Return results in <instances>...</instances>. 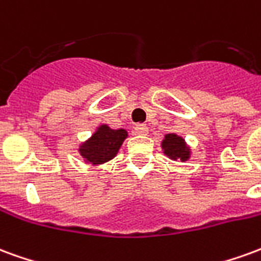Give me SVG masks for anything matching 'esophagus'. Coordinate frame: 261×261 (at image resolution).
Returning a JSON list of instances; mask_svg holds the SVG:
<instances>
[{
    "label": "esophagus",
    "instance_id": "esophagus-1",
    "mask_svg": "<svg viewBox=\"0 0 261 261\" xmlns=\"http://www.w3.org/2000/svg\"><path fill=\"white\" fill-rule=\"evenodd\" d=\"M134 131H136V134H138V136H147L148 127L145 124H138V125H136Z\"/></svg>",
    "mask_w": 261,
    "mask_h": 261
}]
</instances>
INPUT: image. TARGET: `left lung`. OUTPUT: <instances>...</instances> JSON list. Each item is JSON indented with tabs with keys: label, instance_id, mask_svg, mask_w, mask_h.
<instances>
[{
	"label": "left lung",
	"instance_id": "8db88e82",
	"mask_svg": "<svg viewBox=\"0 0 261 261\" xmlns=\"http://www.w3.org/2000/svg\"><path fill=\"white\" fill-rule=\"evenodd\" d=\"M161 148L165 155L172 161L186 162L192 156V148L187 145L186 140L175 133H170L164 137V140L161 141Z\"/></svg>",
	"mask_w": 261,
	"mask_h": 261
}]
</instances>
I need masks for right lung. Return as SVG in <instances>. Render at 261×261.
Segmentation results:
<instances>
[{"label": "right lung", "instance_id": "obj_1", "mask_svg": "<svg viewBox=\"0 0 261 261\" xmlns=\"http://www.w3.org/2000/svg\"><path fill=\"white\" fill-rule=\"evenodd\" d=\"M127 137L128 133L124 128L113 130L108 124H100L86 141L81 142L78 152L85 164L99 166L112 161L119 153Z\"/></svg>", "mask_w": 261, "mask_h": 261}]
</instances>
